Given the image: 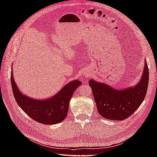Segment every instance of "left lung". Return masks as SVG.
Segmentation results:
<instances>
[{
    "mask_svg": "<svg viewBox=\"0 0 157 157\" xmlns=\"http://www.w3.org/2000/svg\"><path fill=\"white\" fill-rule=\"evenodd\" d=\"M149 80L147 63L144 62L140 80L134 86L115 89L105 83L90 79L97 110L102 117L124 120L138 109L146 96Z\"/></svg>",
    "mask_w": 157,
    "mask_h": 157,
    "instance_id": "1",
    "label": "left lung"
}]
</instances>
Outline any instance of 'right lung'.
I'll use <instances>...</instances> for the list:
<instances>
[{
  "instance_id": "1",
  "label": "right lung",
  "mask_w": 157,
  "mask_h": 157,
  "mask_svg": "<svg viewBox=\"0 0 157 157\" xmlns=\"http://www.w3.org/2000/svg\"><path fill=\"white\" fill-rule=\"evenodd\" d=\"M11 74L13 95L20 108L29 117L46 125L56 124L65 119L72 95L82 84L79 80H73L65 85L51 97L42 100L34 99L23 94L19 90L13 78V69Z\"/></svg>"
}]
</instances>
